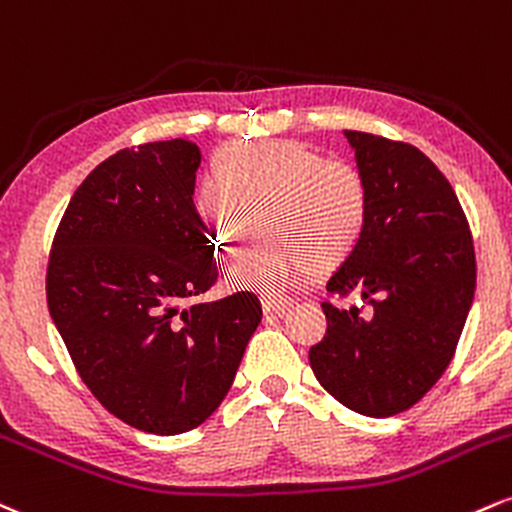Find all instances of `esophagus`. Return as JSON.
<instances>
[{
    "instance_id": "esophagus-1",
    "label": "esophagus",
    "mask_w": 512,
    "mask_h": 512,
    "mask_svg": "<svg viewBox=\"0 0 512 512\" xmlns=\"http://www.w3.org/2000/svg\"><path fill=\"white\" fill-rule=\"evenodd\" d=\"M261 306H263V311H266V314L282 316L292 306V299L290 297H270V294H268V297L261 299Z\"/></svg>"
}]
</instances>
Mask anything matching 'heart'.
Listing matches in <instances>:
<instances>
[{
	"label": "heart",
	"mask_w": 512,
	"mask_h": 512,
	"mask_svg": "<svg viewBox=\"0 0 512 512\" xmlns=\"http://www.w3.org/2000/svg\"><path fill=\"white\" fill-rule=\"evenodd\" d=\"M369 208L357 167L294 141L230 143L194 191L196 218L222 256L237 254L258 210L266 230L290 242L256 246L230 268L234 287L261 294L345 263L362 242Z\"/></svg>",
	"instance_id": "b5f03b06"
}]
</instances>
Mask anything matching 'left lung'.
I'll return each mask as SVG.
<instances>
[{
	"mask_svg": "<svg viewBox=\"0 0 512 512\" xmlns=\"http://www.w3.org/2000/svg\"><path fill=\"white\" fill-rule=\"evenodd\" d=\"M369 186L357 251L328 280L364 309L323 302L326 338L309 350L323 388L366 417L410 410L448 369L477 287L470 222L443 172L419 148L345 131Z\"/></svg>",
	"mask_w": 512,
	"mask_h": 512,
	"instance_id": "8db88e82",
	"label": "left lung"
}]
</instances>
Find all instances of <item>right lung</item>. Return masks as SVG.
Returning a JSON list of instances; mask_svg holds the SVG:
<instances>
[{"instance_id": "1", "label": "right lung", "mask_w": 512, "mask_h": 512, "mask_svg": "<svg viewBox=\"0 0 512 512\" xmlns=\"http://www.w3.org/2000/svg\"><path fill=\"white\" fill-rule=\"evenodd\" d=\"M198 165L184 138L117 150L71 196L47 263V306L81 381L158 436L218 410L263 316L254 292L184 309L218 282L194 213Z\"/></svg>"}]
</instances>
